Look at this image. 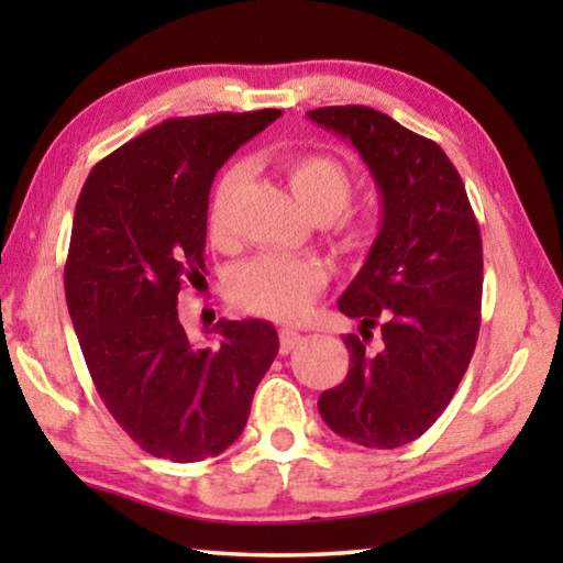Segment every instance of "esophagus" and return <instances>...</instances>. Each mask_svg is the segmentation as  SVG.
Returning <instances> with one entry per match:
<instances>
[{"mask_svg":"<svg viewBox=\"0 0 563 563\" xmlns=\"http://www.w3.org/2000/svg\"><path fill=\"white\" fill-rule=\"evenodd\" d=\"M278 335H280V352H283V355H288V352L302 340L300 332L292 330V328H283Z\"/></svg>","mask_w":563,"mask_h":563,"instance_id":"34e87169","label":"esophagus"}]
</instances>
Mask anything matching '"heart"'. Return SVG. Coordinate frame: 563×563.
<instances>
[{"label":"heart","mask_w":563,"mask_h":563,"mask_svg":"<svg viewBox=\"0 0 563 563\" xmlns=\"http://www.w3.org/2000/svg\"><path fill=\"white\" fill-rule=\"evenodd\" d=\"M285 176L298 203L316 221L328 223L350 206L355 196V178L340 158L330 154H295L285 158ZM243 166L231 164L221 170L208 201V231L221 241L228 233L231 201L241 184ZM347 243L357 245L365 238L360 225L345 228ZM328 275L318 261L285 258V255H258L238 265L228 278V295L245 312L253 316L290 322L308 312L318 292L325 288Z\"/></svg>","instance_id":"1"}]
</instances>
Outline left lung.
I'll return each instance as SVG.
<instances>
[{
	"label": "left lung",
	"mask_w": 563,
	"mask_h": 563,
	"mask_svg": "<svg viewBox=\"0 0 563 563\" xmlns=\"http://www.w3.org/2000/svg\"><path fill=\"white\" fill-rule=\"evenodd\" d=\"M308 117L352 141L383 196V225L338 302L362 320V338H345L350 369L318 409L345 440L395 450L430 430L470 367L482 322L479 223L434 141L355 103ZM375 324L384 342L369 353Z\"/></svg>",
	"instance_id": "left-lung-1"
}]
</instances>
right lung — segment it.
<instances>
[{
  "label": "right lung",
  "instance_id": "obj_1",
  "mask_svg": "<svg viewBox=\"0 0 563 563\" xmlns=\"http://www.w3.org/2000/svg\"><path fill=\"white\" fill-rule=\"evenodd\" d=\"M278 109L166 119L101 158L76 201L64 290L89 375L148 454L201 462L228 450L278 355L265 320H221L190 345L178 292L206 273L216 170Z\"/></svg>",
  "mask_w": 563,
  "mask_h": 563
}]
</instances>
